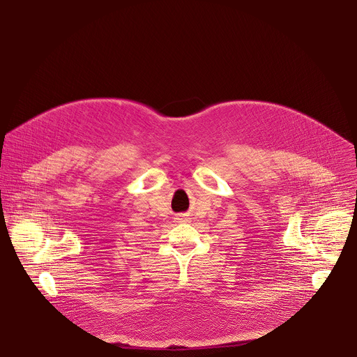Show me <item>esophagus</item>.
Listing matches in <instances>:
<instances>
[{
	"label": "esophagus",
	"mask_w": 357,
	"mask_h": 357,
	"mask_svg": "<svg viewBox=\"0 0 357 357\" xmlns=\"http://www.w3.org/2000/svg\"><path fill=\"white\" fill-rule=\"evenodd\" d=\"M176 220H178V222H185V220H188V219H186V218H183V216H178V218H176Z\"/></svg>",
	"instance_id": "obj_1"
}]
</instances>
